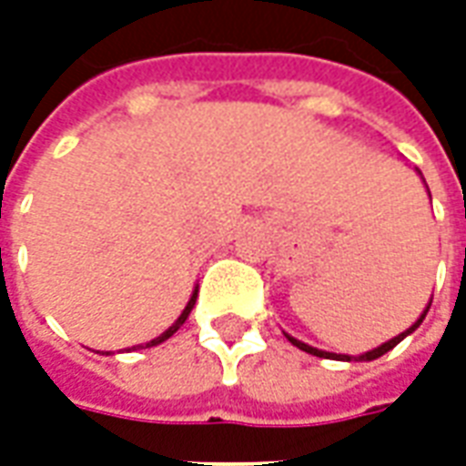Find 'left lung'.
<instances>
[{"label":"left lung","mask_w":466,"mask_h":466,"mask_svg":"<svg viewBox=\"0 0 466 466\" xmlns=\"http://www.w3.org/2000/svg\"><path fill=\"white\" fill-rule=\"evenodd\" d=\"M430 307H431V302L427 304V309H424V314H421V317H420V319H417V322L411 324V327H410V329H407V332H401L400 337H394V339H390V342H384V344H381V347H377V350L367 351V354H360V357H357V360H361V361H371V360H377V357H381V354H387V351H390V350H394V347H397V344H400L401 339H404V337H407V334H411V332H414V329H417V327H420L421 319H424V317H427V312H430ZM287 339H289V342H292L294 347H299V350H302V351H309V354H314V357H324V360H329V357H334V360L351 361L350 354H329V351L314 350V347H309V344L299 342V339H294V337H289V334H287Z\"/></svg>","instance_id":"obj_1"}]
</instances>
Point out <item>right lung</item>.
<instances>
[{
    "label": "right lung",
    "mask_w": 466,
    "mask_h": 466,
    "mask_svg": "<svg viewBox=\"0 0 466 466\" xmlns=\"http://www.w3.org/2000/svg\"><path fill=\"white\" fill-rule=\"evenodd\" d=\"M194 302H197V289H194V294H192V299H189V304L184 307L182 317H179V319H177V322H174L172 327H169V329H167V332L162 334V337H157V339H152V342H147V347H154V344H159V342H164V339H169V337H172V334L177 332V329H179V324H184V319L189 317V312H192Z\"/></svg>",
    "instance_id": "add662e5"
}]
</instances>
